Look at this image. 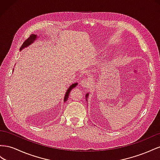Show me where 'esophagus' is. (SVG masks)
Instances as JSON below:
<instances>
[{
  "instance_id": "1",
  "label": "esophagus",
  "mask_w": 160,
  "mask_h": 160,
  "mask_svg": "<svg viewBox=\"0 0 160 160\" xmlns=\"http://www.w3.org/2000/svg\"><path fill=\"white\" fill-rule=\"evenodd\" d=\"M89 84H89L88 80L86 79V78H84L83 80H82L80 82V85H81L82 87H83V88H87V87H88Z\"/></svg>"
}]
</instances>
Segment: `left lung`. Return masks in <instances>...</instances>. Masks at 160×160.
I'll list each match as a JSON object with an SVG mask.
<instances>
[{
	"mask_svg": "<svg viewBox=\"0 0 160 160\" xmlns=\"http://www.w3.org/2000/svg\"><path fill=\"white\" fill-rule=\"evenodd\" d=\"M88 95H89V93L88 92V93H86V101L88 102V100H87V98H88Z\"/></svg>",
	"mask_w": 160,
	"mask_h": 160,
	"instance_id": "left-lung-1",
	"label": "left lung"
}]
</instances>
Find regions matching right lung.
I'll return each mask as SVG.
<instances>
[{
	"label": "right lung",
	"instance_id": "right-lung-1",
	"mask_svg": "<svg viewBox=\"0 0 160 160\" xmlns=\"http://www.w3.org/2000/svg\"><path fill=\"white\" fill-rule=\"evenodd\" d=\"M38 36L37 35H35V34H31V35H30V37L27 39L26 41H25V42L22 43V46L21 47V48H20V51H21V50L22 49H24V48H27V47H28V46H29V45H31V44H32L33 43L35 40H37L38 39ZM13 70H14V69H13ZM78 85V83H74V84H72L69 88H68V89L67 90V91H66V94H65V96H64V99H63V102H66V101L68 100V97H69V94H70V91L74 88H75L76 86Z\"/></svg>",
	"mask_w": 160,
	"mask_h": 160
}]
</instances>
